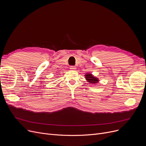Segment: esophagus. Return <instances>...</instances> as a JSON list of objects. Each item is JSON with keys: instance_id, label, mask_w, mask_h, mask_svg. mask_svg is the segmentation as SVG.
<instances>
[{"instance_id": "1", "label": "esophagus", "mask_w": 146, "mask_h": 146, "mask_svg": "<svg viewBox=\"0 0 146 146\" xmlns=\"http://www.w3.org/2000/svg\"><path fill=\"white\" fill-rule=\"evenodd\" d=\"M70 68V70H76V67H75V66H71Z\"/></svg>"}]
</instances>
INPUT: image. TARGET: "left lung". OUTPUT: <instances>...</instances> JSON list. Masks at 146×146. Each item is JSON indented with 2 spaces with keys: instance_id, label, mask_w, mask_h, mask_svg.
<instances>
[{
  "instance_id": "1",
  "label": "left lung",
  "mask_w": 146,
  "mask_h": 146,
  "mask_svg": "<svg viewBox=\"0 0 146 146\" xmlns=\"http://www.w3.org/2000/svg\"><path fill=\"white\" fill-rule=\"evenodd\" d=\"M85 79L89 82V83H92V84H96L99 82V79L97 78L95 76H94L92 74L90 73H88L85 75Z\"/></svg>"
}]
</instances>
